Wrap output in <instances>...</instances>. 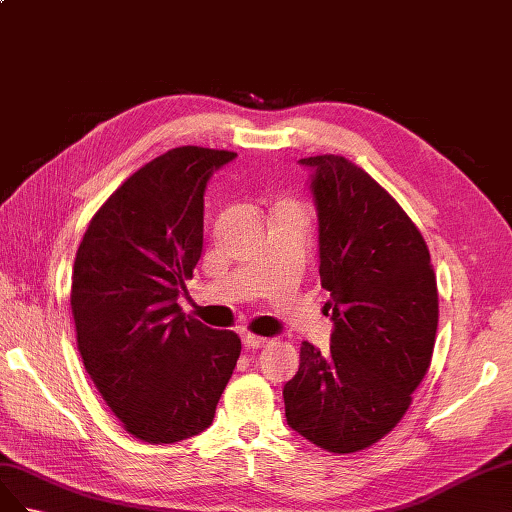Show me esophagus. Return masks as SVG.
<instances>
[{
	"label": "esophagus",
	"mask_w": 512,
	"mask_h": 512,
	"mask_svg": "<svg viewBox=\"0 0 512 512\" xmlns=\"http://www.w3.org/2000/svg\"><path fill=\"white\" fill-rule=\"evenodd\" d=\"M242 345L244 349H261L264 345H268V339L264 337H255V334H242Z\"/></svg>",
	"instance_id": "obj_1"
}]
</instances>
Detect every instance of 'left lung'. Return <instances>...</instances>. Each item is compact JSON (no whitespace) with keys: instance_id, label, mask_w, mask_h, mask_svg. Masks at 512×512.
I'll return each instance as SVG.
<instances>
[{"instance_id":"obj_1","label":"left lung","mask_w":512,"mask_h":512,"mask_svg":"<svg viewBox=\"0 0 512 512\" xmlns=\"http://www.w3.org/2000/svg\"><path fill=\"white\" fill-rule=\"evenodd\" d=\"M317 212L330 349L304 341L283 388L287 425L330 452L369 448L394 429L425 377L437 330L429 248L412 218L343 156L300 158Z\"/></svg>"}]
</instances>
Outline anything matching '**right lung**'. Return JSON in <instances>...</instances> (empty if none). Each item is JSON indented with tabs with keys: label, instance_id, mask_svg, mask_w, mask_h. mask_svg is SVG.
Segmentation results:
<instances>
[{
	"label": "right lung",
	"instance_id": "right-lung-1",
	"mask_svg": "<svg viewBox=\"0 0 512 512\" xmlns=\"http://www.w3.org/2000/svg\"><path fill=\"white\" fill-rule=\"evenodd\" d=\"M238 154L169 150L115 191L87 227L72 268L77 345L124 429L173 444L212 425L240 339L186 317L178 298L203 251V195Z\"/></svg>",
	"mask_w": 512,
	"mask_h": 512
}]
</instances>
